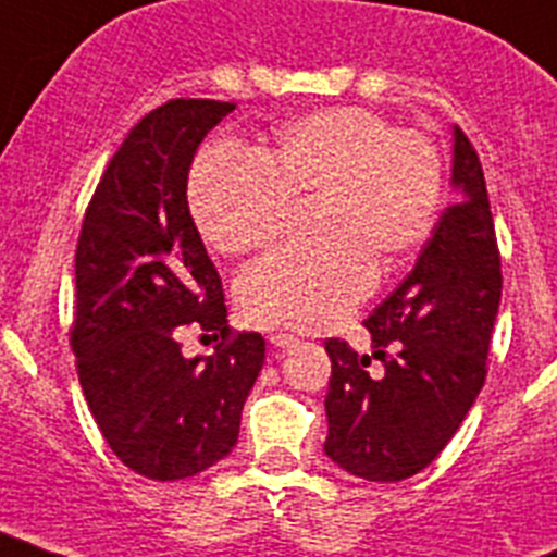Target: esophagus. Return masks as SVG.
<instances>
[{
	"label": "esophagus",
	"instance_id": "esophagus-1",
	"mask_svg": "<svg viewBox=\"0 0 557 557\" xmlns=\"http://www.w3.org/2000/svg\"><path fill=\"white\" fill-rule=\"evenodd\" d=\"M269 341H272V347H277V349H290L299 344L297 335H290V333H272V338Z\"/></svg>",
	"mask_w": 557,
	"mask_h": 557
}]
</instances>
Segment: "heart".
<instances>
[{"instance_id": "1", "label": "heart", "mask_w": 557, "mask_h": 557, "mask_svg": "<svg viewBox=\"0 0 557 557\" xmlns=\"http://www.w3.org/2000/svg\"><path fill=\"white\" fill-rule=\"evenodd\" d=\"M308 202L315 247L269 255L235 283L249 324L308 333L358 308L374 274L394 272L433 230L438 149L377 110L344 104L283 124L260 158L235 141L213 144L188 174L194 224L222 255L274 244L290 205Z\"/></svg>"}]
</instances>
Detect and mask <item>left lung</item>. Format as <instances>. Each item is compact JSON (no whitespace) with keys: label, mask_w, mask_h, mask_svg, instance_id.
<instances>
[{"label":"left lung","mask_w":557,"mask_h":557,"mask_svg":"<svg viewBox=\"0 0 557 557\" xmlns=\"http://www.w3.org/2000/svg\"><path fill=\"white\" fill-rule=\"evenodd\" d=\"M455 202L413 272L366 319L372 355L327 338L324 453L355 478L397 483L433 463L485 383L503 272L480 158L453 129ZM380 370H369L371 358Z\"/></svg>","instance_id":"8db88e82"}]
</instances>
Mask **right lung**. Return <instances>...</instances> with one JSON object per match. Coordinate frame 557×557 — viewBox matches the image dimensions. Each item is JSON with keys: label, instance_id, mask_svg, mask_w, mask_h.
I'll return each mask as SVG.
<instances>
[{"label": "right lung", "instance_id": "add662e5", "mask_svg": "<svg viewBox=\"0 0 557 557\" xmlns=\"http://www.w3.org/2000/svg\"><path fill=\"white\" fill-rule=\"evenodd\" d=\"M233 102L172 99L127 133L85 210L74 258L72 349L110 449L149 480H183L233 453L267 358L260 333H230L222 277L188 210V169ZM185 323L216 329L208 359H183Z\"/></svg>", "mask_w": 557, "mask_h": 557}]
</instances>
